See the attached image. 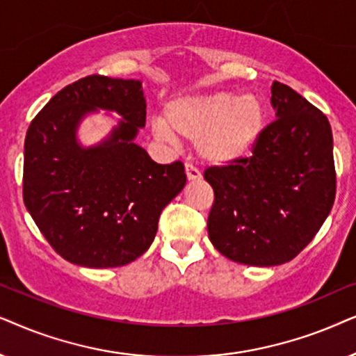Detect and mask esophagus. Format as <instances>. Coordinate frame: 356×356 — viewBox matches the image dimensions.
<instances>
[{
	"label": "esophagus",
	"instance_id": "obj_1",
	"mask_svg": "<svg viewBox=\"0 0 356 356\" xmlns=\"http://www.w3.org/2000/svg\"><path fill=\"white\" fill-rule=\"evenodd\" d=\"M186 175L188 181H198V179H202V172L192 164H186Z\"/></svg>",
	"mask_w": 356,
	"mask_h": 356
}]
</instances>
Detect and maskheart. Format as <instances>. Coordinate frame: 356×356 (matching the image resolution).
<instances>
[{
	"label": "heart",
	"mask_w": 356,
	"mask_h": 356,
	"mask_svg": "<svg viewBox=\"0 0 356 356\" xmlns=\"http://www.w3.org/2000/svg\"><path fill=\"white\" fill-rule=\"evenodd\" d=\"M267 127V107L257 94L215 91L179 96L153 122L154 134L169 143L177 136L197 141L203 159L231 164L248 156Z\"/></svg>",
	"instance_id": "1"
}]
</instances>
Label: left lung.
I'll return each instance as SVG.
<instances>
[{
	"instance_id": "left-lung-1",
	"label": "left lung",
	"mask_w": 356,
	"mask_h": 356,
	"mask_svg": "<svg viewBox=\"0 0 356 356\" xmlns=\"http://www.w3.org/2000/svg\"><path fill=\"white\" fill-rule=\"evenodd\" d=\"M277 120L250 158L203 174L215 202L208 236L233 262L273 267L295 259L324 225L335 198L332 130L290 86L272 84Z\"/></svg>"
}]
</instances>
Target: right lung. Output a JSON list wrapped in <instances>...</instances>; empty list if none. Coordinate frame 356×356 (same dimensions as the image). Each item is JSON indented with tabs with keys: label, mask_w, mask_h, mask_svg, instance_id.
<instances>
[{
	"label": "right lung",
	"mask_w": 356,
	"mask_h": 356,
	"mask_svg": "<svg viewBox=\"0 0 356 356\" xmlns=\"http://www.w3.org/2000/svg\"><path fill=\"white\" fill-rule=\"evenodd\" d=\"M99 110L121 120L97 145L77 140ZM146 120L138 79L86 76L61 89L31 122L24 143L27 211L65 260L89 268L122 267L149 249L161 211L182 192L184 164H158L135 143Z\"/></svg>",
	"instance_id": "1"
}]
</instances>
